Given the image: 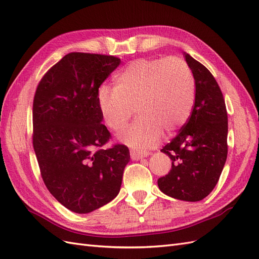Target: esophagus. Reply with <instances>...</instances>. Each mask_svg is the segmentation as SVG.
Masks as SVG:
<instances>
[{
    "instance_id": "1",
    "label": "esophagus",
    "mask_w": 259,
    "mask_h": 259,
    "mask_svg": "<svg viewBox=\"0 0 259 259\" xmlns=\"http://www.w3.org/2000/svg\"><path fill=\"white\" fill-rule=\"evenodd\" d=\"M149 152H142V151H137V150H131L130 151V156L134 160H139L142 159L146 156H149Z\"/></svg>"
}]
</instances>
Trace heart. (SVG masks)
I'll list each match as a JSON object with an SVG mask.
<instances>
[{
	"label": "heart",
	"mask_w": 259,
	"mask_h": 259,
	"mask_svg": "<svg viewBox=\"0 0 259 259\" xmlns=\"http://www.w3.org/2000/svg\"><path fill=\"white\" fill-rule=\"evenodd\" d=\"M195 99V81L181 58L138 60L115 78V87L103 85L98 103L109 129H121L135 112L137 119L122 129L120 141L137 149L153 146L162 131L169 135L187 122Z\"/></svg>",
	"instance_id": "heart-1"
}]
</instances>
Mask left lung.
<instances>
[{"label": "left lung", "mask_w": 259, "mask_h": 259, "mask_svg": "<svg viewBox=\"0 0 259 259\" xmlns=\"http://www.w3.org/2000/svg\"><path fill=\"white\" fill-rule=\"evenodd\" d=\"M195 81V103L188 122L162 147L171 169L157 180L166 195L198 202L216 187L228 154V115L224 95L210 71L183 53Z\"/></svg>", "instance_id": "left-lung-1"}]
</instances>
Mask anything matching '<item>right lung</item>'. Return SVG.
I'll return each mask as SVG.
<instances>
[{
	"label": "right lung",
	"instance_id": "obj_1",
	"mask_svg": "<svg viewBox=\"0 0 259 259\" xmlns=\"http://www.w3.org/2000/svg\"><path fill=\"white\" fill-rule=\"evenodd\" d=\"M115 56L69 53L43 76L33 100V149L50 193L77 213L98 209L119 193L129 149L102 123L99 88L118 66Z\"/></svg>",
	"mask_w": 259,
	"mask_h": 259
}]
</instances>
